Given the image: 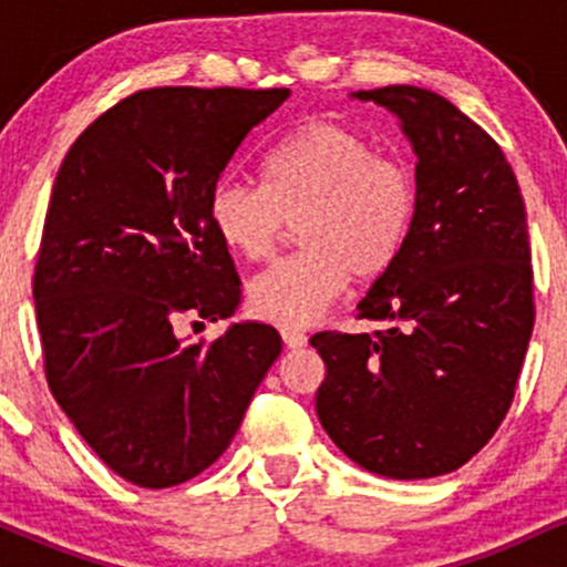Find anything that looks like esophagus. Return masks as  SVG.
<instances>
[{
  "instance_id": "obj_1",
  "label": "esophagus",
  "mask_w": 567,
  "mask_h": 567,
  "mask_svg": "<svg viewBox=\"0 0 567 567\" xmlns=\"http://www.w3.org/2000/svg\"><path fill=\"white\" fill-rule=\"evenodd\" d=\"M282 341H285V347L301 349V347H306V341H309V338H306V333H301V330H296V328H282Z\"/></svg>"
}]
</instances>
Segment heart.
<instances>
[{
  "instance_id": "heart-1",
  "label": "heart",
  "mask_w": 567,
  "mask_h": 567,
  "mask_svg": "<svg viewBox=\"0 0 567 567\" xmlns=\"http://www.w3.org/2000/svg\"><path fill=\"white\" fill-rule=\"evenodd\" d=\"M415 218V178L383 157L357 127L311 120L269 152L261 188L224 181L207 199L218 243L245 261H266L296 224L301 250L247 288L252 315L301 328L324 315L349 277L375 279L405 245Z\"/></svg>"
}]
</instances>
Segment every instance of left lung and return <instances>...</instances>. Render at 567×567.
Returning a JSON list of instances; mask_svg holds the SVG:
<instances>
[{"label": "left lung", "instance_id": "obj_1", "mask_svg": "<svg viewBox=\"0 0 567 567\" xmlns=\"http://www.w3.org/2000/svg\"><path fill=\"white\" fill-rule=\"evenodd\" d=\"M400 116L415 162V218L362 298L368 333L311 336L328 375L317 415L362 470L440 477L496 434L536 320L525 202L504 152L447 97L413 84L360 90Z\"/></svg>", "mask_w": 567, "mask_h": 567}]
</instances>
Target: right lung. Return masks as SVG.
I'll return each mask as SVG.
<instances>
[{
    "mask_svg": "<svg viewBox=\"0 0 567 567\" xmlns=\"http://www.w3.org/2000/svg\"><path fill=\"white\" fill-rule=\"evenodd\" d=\"M288 95L138 90L97 116L58 171L34 269L44 375L97 458L138 487L205 472L282 351L271 324L184 343L178 322L237 309L243 282L207 199Z\"/></svg>",
    "mask_w": 567,
    "mask_h": 567,
    "instance_id": "right-lung-1",
    "label": "right lung"
}]
</instances>
